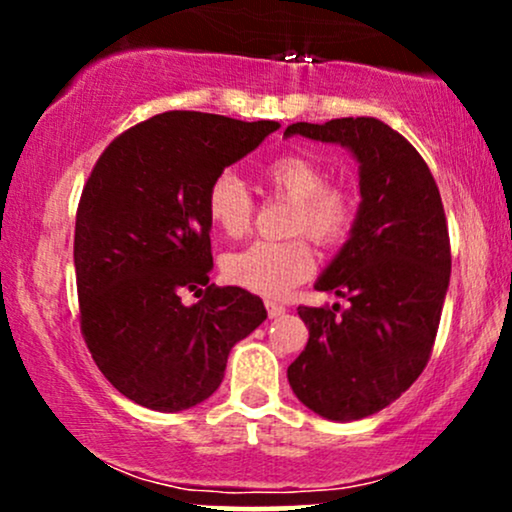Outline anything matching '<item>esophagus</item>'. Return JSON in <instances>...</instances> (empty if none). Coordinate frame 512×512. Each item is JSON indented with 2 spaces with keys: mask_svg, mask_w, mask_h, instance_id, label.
<instances>
[{
  "mask_svg": "<svg viewBox=\"0 0 512 512\" xmlns=\"http://www.w3.org/2000/svg\"><path fill=\"white\" fill-rule=\"evenodd\" d=\"M267 313H269V317H281L286 313V305L276 303V301H267Z\"/></svg>",
  "mask_w": 512,
  "mask_h": 512,
  "instance_id": "34e87169",
  "label": "esophagus"
}]
</instances>
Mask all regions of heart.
<instances>
[{
  "label": "heart",
  "instance_id": "obj_1",
  "mask_svg": "<svg viewBox=\"0 0 512 512\" xmlns=\"http://www.w3.org/2000/svg\"><path fill=\"white\" fill-rule=\"evenodd\" d=\"M264 185L286 199H293L289 231L308 233L317 245H342L354 231L358 199L354 190L332 185L327 168L315 158L279 154L260 170ZM207 216L228 238L250 231L255 219V199L236 173H221L207 190ZM315 269V255L303 236L291 240H255L248 248L231 252L223 260V274L231 284L260 296L279 298L308 279Z\"/></svg>",
  "mask_w": 512,
  "mask_h": 512
}]
</instances>
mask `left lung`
<instances>
[{"instance_id":"8db88e82","label":"left lung","mask_w":512,"mask_h":512,"mask_svg":"<svg viewBox=\"0 0 512 512\" xmlns=\"http://www.w3.org/2000/svg\"><path fill=\"white\" fill-rule=\"evenodd\" d=\"M284 134L337 142L361 163L356 226L315 284L349 308L301 305L310 337L289 366L305 407L356 421L395 402L431 358L450 284L448 221L426 161L385 122H296Z\"/></svg>"}]
</instances>
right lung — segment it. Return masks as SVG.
<instances>
[{"label": "right lung", "instance_id": "right-lung-1", "mask_svg": "<svg viewBox=\"0 0 512 512\" xmlns=\"http://www.w3.org/2000/svg\"><path fill=\"white\" fill-rule=\"evenodd\" d=\"M274 129L170 110L115 137L88 175L74 228L81 334L110 385L146 409L214 395L233 344L267 317L260 296L209 281L207 190Z\"/></svg>", "mask_w": 512, "mask_h": 512}]
</instances>
